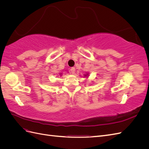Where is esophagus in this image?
Wrapping results in <instances>:
<instances>
[{
  "mask_svg": "<svg viewBox=\"0 0 149 149\" xmlns=\"http://www.w3.org/2000/svg\"><path fill=\"white\" fill-rule=\"evenodd\" d=\"M70 72H71V73L74 74L75 73V68H74V67L71 68L70 69Z\"/></svg>",
  "mask_w": 149,
  "mask_h": 149,
  "instance_id": "34e87169",
  "label": "esophagus"
}]
</instances>
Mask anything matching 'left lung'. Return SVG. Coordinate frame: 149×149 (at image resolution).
Listing matches in <instances>:
<instances>
[{"label": "left lung", "mask_w": 149, "mask_h": 149, "mask_svg": "<svg viewBox=\"0 0 149 149\" xmlns=\"http://www.w3.org/2000/svg\"><path fill=\"white\" fill-rule=\"evenodd\" d=\"M88 75V74H85V75H84V76H87Z\"/></svg>", "instance_id": "left-lung-1"}]
</instances>
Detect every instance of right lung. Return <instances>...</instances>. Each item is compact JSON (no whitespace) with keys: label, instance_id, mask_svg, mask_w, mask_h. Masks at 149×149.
<instances>
[{"label":"right lung","instance_id":"obj_1","mask_svg":"<svg viewBox=\"0 0 149 149\" xmlns=\"http://www.w3.org/2000/svg\"><path fill=\"white\" fill-rule=\"evenodd\" d=\"M61 74H60V75H61Z\"/></svg>","mask_w":149,"mask_h":149}]
</instances>
